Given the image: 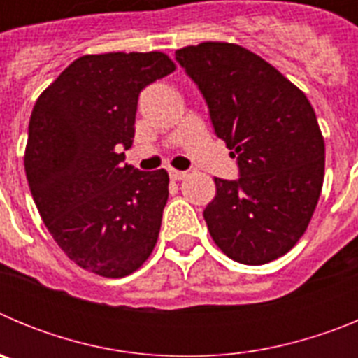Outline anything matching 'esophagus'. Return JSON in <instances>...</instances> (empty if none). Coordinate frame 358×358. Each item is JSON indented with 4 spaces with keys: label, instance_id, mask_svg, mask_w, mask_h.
Returning a JSON list of instances; mask_svg holds the SVG:
<instances>
[{
    "label": "esophagus",
    "instance_id": "34e87169",
    "mask_svg": "<svg viewBox=\"0 0 358 358\" xmlns=\"http://www.w3.org/2000/svg\"><path fill=\"white\" fill-rule=\"evenodd\" d=\"M169 176H170V179H172V181H181V179H185V177H186V172H182V170L170 169Z\"/></svg>",
    "mask_w": 358,
    "mask_h": 358
}]
</instances>
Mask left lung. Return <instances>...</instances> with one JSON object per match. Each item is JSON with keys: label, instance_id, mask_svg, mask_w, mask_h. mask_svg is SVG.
Masks as SVG:
<instances>
[{"label": "left lung", "instance_id": "8db88e82", "mask_svg": "<svg viewBox=\"0 0 358 358\" xmlns=\"http://www.w3.org/2000/svg\"><path fill=\"white\" fill-rule=\"evenodd\" d=\"M176 61L238 164V179L215 177L204 210L211 238L240 264L276 260L303 236L322 188L324 140L308 98L238 44L186 46Z\"/></svg>", "mask_w": 358, "mask_h": 358}]
</instances>
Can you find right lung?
I'll use <instances>...</instances> for the list:
<instances>
[{
    "mask_svg": "<svg viewBox=\"0 0 358 358\" xmlns=\"http://www.w3.org/2000/svg\"><path fill=\"white\" fill-rule=\"evenodd\" d=\"M176 64L161 52L84 55L37 98L24 170L43 222L78 267L106 278L140 268L169 201L166 170L125 161L138 96Z\"/></svg>",
    "mask_w": 358,
    "mask_h": 358,
    "instance_id": "right-lung-1",
    "label": "right lung"
}]
</instances>
